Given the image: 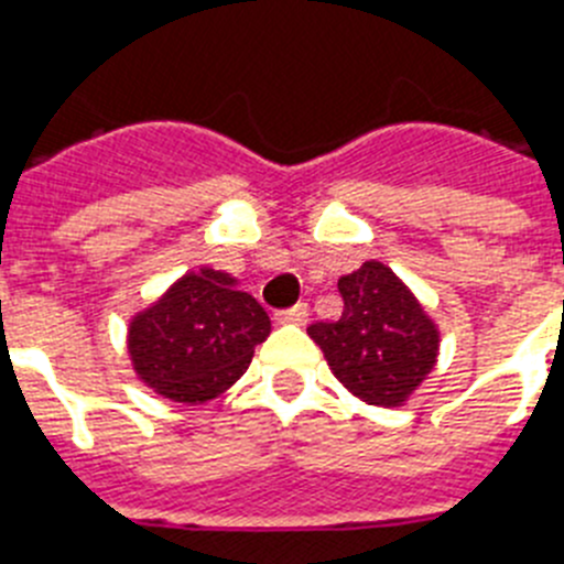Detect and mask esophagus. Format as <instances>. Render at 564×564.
<instances>
[{
	"instance_id": "esophagus-1",
	"label": "esophagus",
	"mask_w": 564,
	"mask_h": 564,
	"mask_svg": "<svg viewBox=\"0 0 564 564\" xmlns=\"http://www.w3.org/2000/svg\"><path fill=\"white\" fill-rule=\"evenodd\" d=\"M278 323H294V326H303L308 319V303H297V306L286 308V312L275 314Z\"/></svg>"
}]
</instances>
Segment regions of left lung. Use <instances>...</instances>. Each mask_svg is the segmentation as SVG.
I'll list each match as a JSON object with an SVG mask.
<instances>
[{
  "label": "left lung",
  "instance_id": "1",
  "mask_svg": "<svg viewBox=\"0 0 564 564\" xmlns=\"http://www.w3.org/2000/svg\"><path fill=\"white\" fill-rule=\"evenodd\" d=\"M343 314L312 323L334 377L357 399L377 408H402L438 359V328L415 294L390 267L365 261L337 283Z\"/></svg>",
  "mask_w": 564,
  "mask_h": 564
}]
</instances>
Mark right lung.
I'll use <instances>...</instances> for the list:
<instances>
[{
    "mask_svg": "<svg viewBox=\"0 0 564 564\" xmlns=\"http://www.w3.org/2000/svg\"><path fill=\"white\" fill-rule=\"evenodd\" d=\"M270 314L236 278L202 267L129 323L137 377L165 399L202 404L225 393L270 337Z\"/></svg>",
    "mask_w": 564,
    "mask_h": 564,
    "instance_id": "obj_1",
    "label": "right lung"
}]
</instances>
